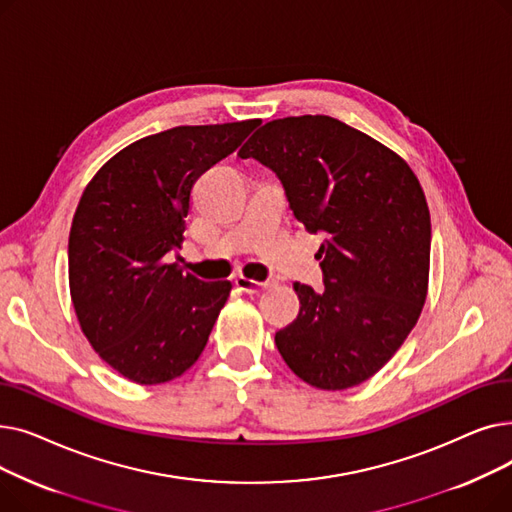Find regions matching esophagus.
Segmentation results:
<instances>
[{
	"label": "esophagus",
	"mask_w": 512,
	"mask_h": 512,
	"mask_svg": "<svg viewBox=\"0 0 512 512\" xmlns=\"http://www.w3.org/2000/svg\"><path fill=\"white\" fill-rule=\"evenodd\" d=\"M234 284H236L242 292H249V294L261 292V290H265L267 286H272V282H270V280H265V282H255V280H249V278H245V276H238V278L234 280Z\"/></svg>",
	"instance_id": "34e87169"
}]
</instances>
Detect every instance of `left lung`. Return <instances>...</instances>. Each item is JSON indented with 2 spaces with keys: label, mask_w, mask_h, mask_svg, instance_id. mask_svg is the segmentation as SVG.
Listing matches in <instances>:
<instances>
[{
  "label": "left lung",
  "mask_w": 512,
  "mask_h": 512,
  "mask_svg": "<svg viewBox=\"0 0 512 512\" xmlns=\"http://www.w3.org/2000/svg\"><path fill=\"white\" fill-rule=\"evenodd\" d=\"M270 168L303 228L321 234L324 290L294 282L301 309L276 332L307 384L369 380L405 342L427 294L432 224L421 184L396 153L330 116L267 122L238 151Z\"/></svg>",
  "instance_id": "8db88e82"
}]
</instances>
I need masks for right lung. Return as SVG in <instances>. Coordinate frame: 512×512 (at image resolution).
<instances>
[{"label": "right lung", "instance_id": "add662e5", "mask_svg": "<svg viewBox=\"0 0 512 512\" xmlns=\"http://www.w3.org/2000/svg\"><path fill=\"white\" fill-rule=\"evenodd\" d=\"M257 124L151 134L107 161L80 197L68 240L74 311L99 357L130 382H170L203 353L232 284L184 276L166 255L180 249L197 178Z\"/></svg>", "mask_w": 512, "mask_h": 512}]
</instances>
